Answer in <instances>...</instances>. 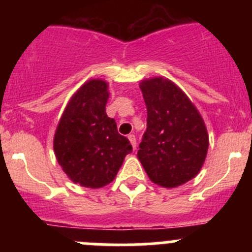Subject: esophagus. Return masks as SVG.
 Returning <instances> with one entry per match:
<instances>
[{"label":"esophagus","mask_w":252,"mask_h":252,"mask_svg":"<svg viewBox=\"0 0 252 252\" xmlns=\"http://www.w3.org/2000/svg\"><path fill=\"white\" fill-rule=\"evenodd\" d=\"M128 139H129V141H130L133 149H136V138H135V135H134V134H129Z\"/></svg>","instance_id":"34e87169"}]
</instances>
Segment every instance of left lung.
Segmentation results:
<instances>
[{"instance_id":"1","label":"left lung","mask_w":252,"mask_h":252,"mask_svg":"<svg viewBox=\"0 0 252 252\" xmlns=\"http://www.w3.org/2000/svg\"><path fill=\"white\" fill-rule=\"evenodd\" d=\"M147 128L138 158L150 180L175 188L196 177L208 150L205 122L173 81L156 77L140 83Z\"/></svg>"}]
</instances>
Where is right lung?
<instances>
[{
  "mask_svg": "<svg viewBox=\"0 0 252 252\" xmlns=\"http://www.w3.org/2000/svg\"><path fill=\"white\" fill-rule=\"evenodd\" d=\"M108 83L86 81L72 96L60 119L53 150L63 172L81 187L98 189L116 178L133 147L106 114Z\"/></svg>",
  "mask_w": 252,
  "mask_h": 252,
  "instance_id": "1",
  "label": "right lung"
}]
</instances>
